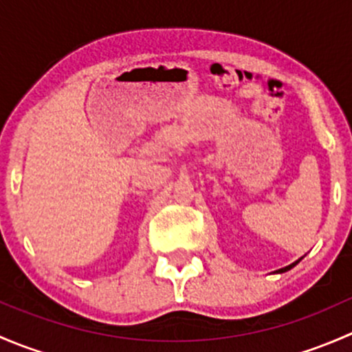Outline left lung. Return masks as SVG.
<instances>
[{
	"mask_svg": "<svg viewBox=\"0 0 352 352\" xmlns=\"http://www.w3.org/2000/svg\"><path fill=\"white\" fill-rule=\"evenodd\" d=\"M298 262H300V261H296V262H293V264H291V265H286V267L279 269V271H278V272H286V271H289V269H291V267H294V265H296V264H298Z\"/></svg>",
	"mask_w": 352,
	"mask_h": 352,
	"instance_id": "left-lung-1",
	"label": "left lung"
}]
</instances>
